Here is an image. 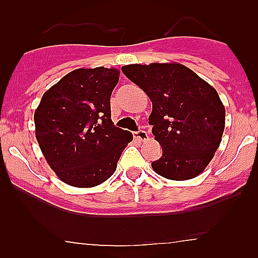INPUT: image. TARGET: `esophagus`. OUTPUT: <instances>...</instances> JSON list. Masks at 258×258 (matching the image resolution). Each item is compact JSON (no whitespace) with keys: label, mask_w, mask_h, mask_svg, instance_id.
Returning <instances> with one entry per match:
<instances>
[{"label":"esophagus","mask_w":258,"mask_h":258,"mask_svg":"<svg viewBox=\"0 0 258 258\" xmlns=\"http://www.w3.org/2000/svg\"><path fill=\"white\" fill-rule=\"evenodd\" d=\"M134 138L138 141H141V142H145V141L149 140V134H147V132L146 131H142V129H141V131H138L134 133Z\"/></svg>","instance_id":"1"}]
</instances>
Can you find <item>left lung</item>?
<instances>
[{"mask_svg": "<svg viewBox=\"0 0 258 258\" xmlns=\"http://www.w3.org/2000/svg\"><path fill=\"white\" fill-rule=\"evenodd\" d=\"M121 71L152 102L149 124L163 149L152 169L174 181L195 178L213 159L225 129L216 89L178 63L129 64Z\"/></svg>", "mask_w": 258, "mask_h": 258, "instance_id": "1", "label": "left lung"}]
</instances>
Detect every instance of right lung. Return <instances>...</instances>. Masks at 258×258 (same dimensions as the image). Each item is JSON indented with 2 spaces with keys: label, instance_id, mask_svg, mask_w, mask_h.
<instances>
[{
  "label": "right lung",
  "instance_id": "1",
  "mask_svg": "<svg viewBox=\"0 0 258 258\" xmlns=\"http://www.w3.org/2000/svg\"><path fill=\"white\" fill-rule=\"evenodd\" d=\"M120 71L80 68L42 95L35 111L36 140L64 183L94 187L115 173L133 136L111 120V94Z\"/></svg>",
  "mask_w": 258,
  "mask_h": 258
}]
</instances>
